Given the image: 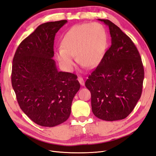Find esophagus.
I'll list each match as a JSON object with an SVG mask.
<instances>
[{
  "mask_svg": "<svg viewBox=\"0 0 156 156\" xmlns=\"http://www.w3.org/2000/svg\"><path fill=\"white\" fill-rule=\"evenodd\" d=\"M78 81H79V83L81 84V86H84V79L81 77H78Z\"/></svg>",
  "mask_w": 156,
  "mask_h": 156,
  "instance_id": "1",
  "label": "esophagus"
}]
</instances>
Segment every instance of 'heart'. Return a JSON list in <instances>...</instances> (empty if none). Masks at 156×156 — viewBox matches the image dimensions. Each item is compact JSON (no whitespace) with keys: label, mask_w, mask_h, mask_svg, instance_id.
Segmentation results:
<instances>
[{"label":"heart","mask_w":156,"mask_h":156,"mask_svg":"<svg viewBox=\"0 0 156 156\" xmlns=\"http://www.w3.org/2000/svg\"><path fill=\"white\" fill-rule=\"evenodd\" d=\"M106 44V32L100 23L75 25L64 35L62 48L56 49L55 56L60 65L67 72L73 70L75 56L79 63L92 68L102 59Z\"/></svg>","instance_id":"heart-1"}]
</instances>
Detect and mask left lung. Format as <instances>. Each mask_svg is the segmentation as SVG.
Returning <instances> with one entry per match:
<instances>
[{"label": "left lung", "mask_w": 156, "mask_h": 156, "mask_svg": "<svg viewBox=\"0 0 156 156\" xmlns=\"http://www.w3.org/2000/svg\"><path fill=\"white\" fill-rule=\"evenodd\" d=\"M108 27L111 45L89 75L85 86L91 93L94 115L106 121L124 119L141 96L144 76L139 51L119 27L101 20Z\"/></svg>", "instance_id": "8db88e82"}]
</instances>
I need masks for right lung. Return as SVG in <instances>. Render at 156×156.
Returning <instances> with one entry per match:
<instances>
[{
    "label": "right lung",
    "mask_w": 156,
    "mask_h": 156,
    "mask_svg": "<svg viewBox=\"0 0 156 156\" xmlns=\"http://www.w3.org/2000/svg\"><path fill=\"white\" fill-rule=\"evenodd\" d=\"M67 22L39 25L22 41L13 59L12 84L19 105L41 126L54 127L66 121L80 88L77 75L59 72L53 59L56 33Z\"/></svg>",
    "instance_id": "add662e5"
}]
</instances>
